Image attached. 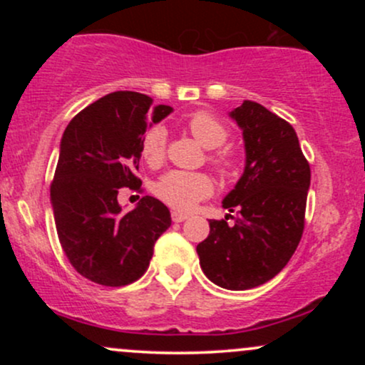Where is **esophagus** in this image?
I'll return each instance as SVG.
<instances>
[{"label":"esophagus","mask_w":365,"mask_h":365,"mask_svg":"<svg viewBox=\"0 0 365 365\" xmlns=\"http://www.w3.org/2000/svg\"><path fill=\"white\" fill-rule=\"evenodd\" d=\"M187 215L185 212H180V211H173L171 212V220L175 221V223H182V221H185L187 220Z\"/></svg>","instance_id":"obj_1"}]
</instances>
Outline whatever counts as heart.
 <instances>
[{
	"label": "heart",
	"mask_w": 365,
	"mask_h": 365,
	"mask_svg": "<svg viewBox=\"0 0 365 365\" xmlns=\"http://www.w3.org/2000/svg\"><path fill=\"white\" fill-rule=\"evenodd\" d=\"M187 128L192 137L206 149H217L225 144L230 130L217 116L207 111H197L187 120ZM142 158L149 166H159L166 156L165 128L150 127L142 137ZM209 165L223 178H235L240 173L242 159L230 150L209 154ZM215 190L212 180L204 173H188L173 170L163 175L156 183V195L168 206L178 211H192L200 200L207 199Z\"/></svg>",
	"instance_id": "obj_1"
}]
</instances>
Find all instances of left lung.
Masks as SVG:
<instances>
[{
	"label": "left lung",
	"mask_w": 365,
	"mask_h": 365,
	"mask_svg": "<svg viewBox=\"0 0 365 365\" xmlns=\"http://www.w3.org/2000/svg\"><path fill=\"white\" fill-rule=\"evenodd\" d=\"M244 130L245 170L225 197L232 216L209 221L197 245L204 274L226 290H249L269 282L287 266L305 226L311 166L288 121L244 101L230 113Z\"/></svg>",
	"instance_id": "1"
}]
</instances>
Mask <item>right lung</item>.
I'll use <instances>...</instances> for the list:
<instances>
[{
  "instance_id": "1",
  "label": "right lung",
  "mask_w": 365,
  "mask_h": 365,
  "mask_svg": "<svg viewBox=\"0 0 365 365\" xmlns=\"http://www.w3.org/2000/svg\"><path fill=\"white\" fill-rule=\"evenodd\" d=\"M171 111L153 106L145 94L118 91L83 108L65 128L51 182L54 223L66 259L91 282H137L170 228V209L161 200L144 195L135 209L121 212L118 192H142L135 175L142 137Z\"/></svg>"
}]
</instances>
